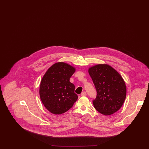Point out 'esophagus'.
Segmentation results:
<instances>
[{
    "instance_id": "1",
    "label": "esophagus",
    "mask_w": 149,
    "mask_h": 149,
    "mask_svg": "<svg viewBox=\"0 0 149 149\" xmlns=\"http://www.w3.org/2000/svg\"><path fill=\"white\" fill-rule=\"evenodd\" d=\"M86 93L85 92H83L81 93V96H86Z\"/></svg>"
}]
</instances>
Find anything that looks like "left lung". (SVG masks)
I'll return each instance as SVG.
<instances>
[{
  "label": "left lung",
  "mask_w": 149,
  "mask_h": 149,
  "mask_svg": "<svg viewBox=\"0 0 149 149\" xmlns=\"http://www.w3.org/2000/svg\"><path fill=\"white\" fill-rule=\"evenodd\" d=\"M97 95L93 101L99 113L111 115L122 106L126 97V86L120 73L108 64H97L88 69Z\"/></svg>",
  "instance_id": "1"
}]
</instances>
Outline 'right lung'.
I'll return each instance as SVG.
<instances>
[{
	"label": "right lung",
	"instance_id": "right-lung-1",
	"mask_svg": "<svg viewBox=\"0 0 149 149\" xmlns=\"http://www.w3.org/2000/svg\"><path fill=\"white\" fill-rule=\"evenodd\" d=\"M75 71V68L70 64L58 62L50 66L43 76L40 97L44 106L51 113H64L77 100L75 86L70 82Z\"/></svg>",
	"mask_w": 149,
	"mask_h": 149
}]
</instances>
